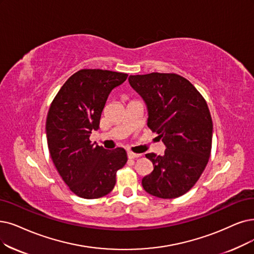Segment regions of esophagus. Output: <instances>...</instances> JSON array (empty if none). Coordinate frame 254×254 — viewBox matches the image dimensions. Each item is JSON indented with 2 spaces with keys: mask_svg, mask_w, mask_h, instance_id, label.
<instances>
[{
  "mask_svg": "<svg viewBox=\"0 0 254 254\" xmlns=\"http://www.w3.org/2000/svg\"><path fill=\"white\" fill-rule=\"evenodd\" d=\"M127 155H128V158H131V159L137 158V157H140V156H141V154H136V153H133V152H131V151L128 152Z\"/></svg>",
  "mask_w": 254,
  "mask_h": 254,
  "instance_id": "obj_1",
  "label": "esophagus"
}]
</instances>
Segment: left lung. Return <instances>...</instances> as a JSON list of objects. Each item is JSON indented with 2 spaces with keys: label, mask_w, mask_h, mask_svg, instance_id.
Here are the masks:
<instances>
[{
  "label": "left lung",
  "mask_w": 254,
  "mask_h": 254,
  "mask_svg": "<svg viewBox=\"0 0 254 254\" xmlns=\"http://www.w3.org/2000/svg\"><path fill=\"white\" fill-rule=\"evenodd\" d=\"M129 83L148 109V127L166 146L160 156L146 157L154 170L141 180L150 195L173 199L195 186L211 150L212 121L206 101L190 81L177 74L131 75Z\"/></svg>",
  "instance_id": "8db88e82"
}]
</instances>
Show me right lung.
<instances>
[{"label":"right lung","mask_w":254,"mask_h":254,"mask_svg":"<svg viewBox=\"0 0 254 254\" xmlns=\"http://www.w3.org/2000/svg\"><path fill=\"white\" fill-rule=\"evenodd\" d=\"M107 69H80L70 76L50 106L46 132L51 158L74 194L97 199L113 190L117 171L127 162L123 148L92 144L109 94L127 79Z\"/></svg>","instance_id":"obj_1"}]
</instances>
